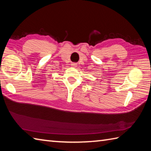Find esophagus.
I'll use <instances>...</instances> for the list:
<instances>
[{
	"instance_id": "esophagus-1",
	"label": "esophagus",
	"mask_w": 151,
	"mask_h": 151,
	"mask_svg": "<svg viewBox=\"0 0 151 151\" xmlns=\"http://www.w3.org/2000/svg\"><path fill=\"white\" fill-rule=\"evenodd\" d=\"M71 66H72L73 67H77V64L75 63H73L71 64Z\"/></svg>"
}]
</instances>
